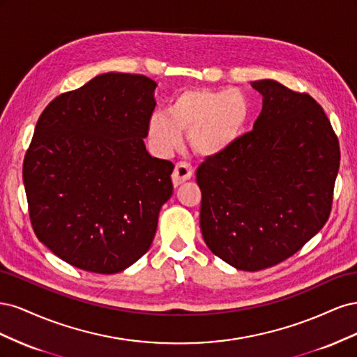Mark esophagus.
<instances>
[{
  "mask_svg": "<svg viewBox=\"0 0 357 357\" xmlns=\"http://www.w3.org/2000/svg\"><path fill=\"white\" fill-rule=\"evenodd\" d=\"M193 176V167L188 162H178L174 168V172H172V185L176 188L181 183L188 181Z\"/></svg>",
  "mask_w": 357,
  "mask_h": 357,
  "instance_id": "obj_1",
  "label": "esophagus"
}]
</instances>
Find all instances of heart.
Segmentation results:
<instances>
[{"mask_svg": "<svg viewBox=\"0 0 357 357\" xmlns=\"http://www.w3.org/2000/svg\"><path fill=\"white\" fill-rule=\"evenodd\" d=\"M252 117V102L236 89H189L172 101L169 112H156L147 126L150 144L159 155L180 146L189 132L201 156H218L240 142Z\"/></svg>", "mask_w": 357, "mask_h": 357, "instance_id": "heart-1", "label": "heart"}]
</instances>
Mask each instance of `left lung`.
Listing matches in <instances>:
<instances>
[{
    "label": "left lung",
    "instance_id": "1",
    "mask_svg": "<svg viewBox=\"0 0 357 357\" xmlns=\"http://www.w3.org/2000/svg\"><path fill=\"white\" fill-rule=\"evenodd\" d=\"M252 88L264 102L253 131L197 171L202 238L243 271L283 262L323 228L341 158L314 98L269 79Z\"/></svg>",
    "mask_w": 357,
    "mask_h": 357
}]
</instances>
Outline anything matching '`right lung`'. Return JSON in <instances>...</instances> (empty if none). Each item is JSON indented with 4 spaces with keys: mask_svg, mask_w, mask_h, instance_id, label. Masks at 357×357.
Returning a JSON list of instances; mask_svg holds the SVG:
<instances>
[{
    "mask_svg": "<svg viewBox=\"0 0 357 357\" xmlns=\"http://www.w3.org/2000/svg\"><path fill=\"white\" fill-rule=\"evenodd\" d=\"M156 86L142 74L105 73L56 96L38 119L24 159L29 219L37 238L75 268L121 273L152 245L174 169L143 142Z\"/></svg>",
    "mask_w": 357,
    "mask_h": 357,
    "instance_id": "obj_1",
    "label": "right lung"
}]
</instances>
